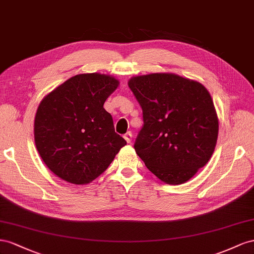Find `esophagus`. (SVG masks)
I'll return each mask as SVG.
<instances>
[{"label":"esophagus","mask_w":254,"mask_h":254,"mask_svg":"<svg viewBox=\"0 0 254 254\" xmlns=\"http://www.w3.org/2000/svg\"><path fill=\"white\" fill-rule=\"evenodd\" d=\"M125 139L127 140V143H131V141H132V137H133V135H132V133L131 132H127V133H126L125 134Z\"/></svg>","instance_id":"esophagus-1"}]
</instances>
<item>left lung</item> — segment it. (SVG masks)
I'll list each match as a JSON object with an SVG mask.
<instances>
[{"label": "left lung", "mask_w": 254, "mask_h": 254, "mask_svg": "<svg viewBox=\"0 0 254 254\" xmlns=\"http://www.w3.org/2000/svg\"><path fill=\"white\" fill-rule=\"evenodd\" d=\"M128 87L142 110L137 155L163 182L185 183L215 150L218 118L211 95L202 84L172 73L135 76Z\"/></svg>", "instance_id": "left-lung-1"}]
</instances>
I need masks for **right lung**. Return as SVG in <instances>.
<instances>
[{
    "label": "right lung",
    "instance_id": "add662e5",
    "mask_svg": "<svg viewBox=\"0 0 254 254\" xmlns=\"http://www.w3.org/2000/svg\"><path fill=\"white\" fill-rule=\"evenodd\" d=\"M118 85L110 75L78 74L41 101L35 117V143L54 175L72 184L90 183L126 146L103 107Z\"/></svg>",
    "mask_w": 254,
    "mask_h": 254
}]
</instances>
